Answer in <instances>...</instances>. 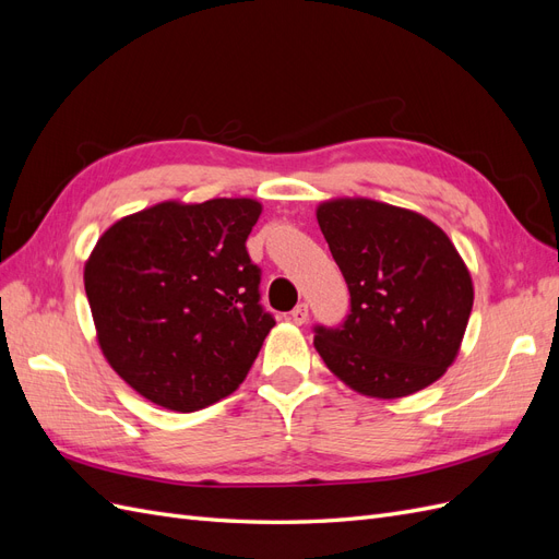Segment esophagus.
I'll return each instance as SVG.
<instances>
[{
  "label": "esophagus",
  "instance_id": "esophagus-1",
  "mask_svg": "<svg viewBox=\"0 0 559 559\" xmlns=\"http://www.w3.org/2000/svg\"><path fill=\"white\" fill-rule=\"evenodd\" d=\"M308 317H310V312H308L306 302H300V306H296V308L292 310V321H294V324H298V326L306 324Z\"/></svg>",
  "mask_w": 559,
  "mask_h": 559
}]
</instances>
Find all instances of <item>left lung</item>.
Returning a JSON list of instances; mask_svg holds the SVG:
<instances>
[{
    "label": "left lung",
    "mask_w": 559,
    "mask_h": 559,
    "mask_svg": "<svg viewBox=\"0 0 559 559\" xmlns=\"http://www.w3.org/2000/svg\"><path fill=\"white\" fill-rule=\"evenodd\" d=\"M317 222L347 282L343 326L314 329L331 373L370 399H401L443 378L473 308L468 267L427 216L368 198H335Z\"/></svg>",
    "instance_id": "obj_1"
}]
</instances>
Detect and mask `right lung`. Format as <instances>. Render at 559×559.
<instances>
[{"label":"right lung","instance_id":"add662e5","mask_svg":"<svg viewBox=\"0 0 559 559\" xmlns=\"http://www.w3.org/2000/svg\"><path fill=\"white\" fill-rule=\"evenodd\" d=\"M261 210L251 198L165 200L99 235L83 267L97 343L146 401L195 413L247 378L275 326L245 247Z\"/></svg>","mask_w":559,"mask_h":559}]
</instances>
